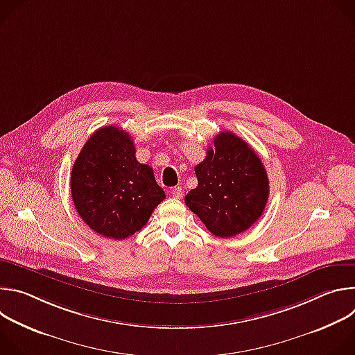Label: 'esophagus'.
Wrapping results in <instances>:
<instances>
[{
	"instance_id": "esophagus-1",
	"label": "esophagus",
	"mask_w": 355,
	"mask_h": 355,
	"mask_svg": "<svg viewBox=\"0 0 355 355\" xmlns=\"http://www.w3.org/2000/svg\"><path fill=\"white\" fill-rule=\"evenodd\" d=\"M171 195H173V198L181 199V198H182V195H184V192H182V188H180V187H174V188L171 189Z\"/></svg>"
}]
</instances>
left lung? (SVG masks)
<instances>
[{"mask_svg": "<svg viewBox=\"0 0 355 355\" xmlns=\"http://www.w3.org/2000/svg\"><path fill=\"white\" fill-rule=\"evenodd\" d=\"M198 187L185 196V205L218 237L245 232L263 215L270 193L267 171L243 139L222 132L205 160L195 167Z\"/></svg>", "mask_w": 355, "mask_h": 355, "instance_id": "1", "label": "left lung"}]
</instances>
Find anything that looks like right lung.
Here are the masks:
<instances>
[{
    "mask_svg": "<svg viewBox=\"0 0 355 355\" xmlns=\"http://www.w3.org/2000/svg\"><path fill=\"white\" fill-rule=\"evenodd\" d=\"M128 132L101 128L81 148L70 188L76 211L98 234L123 240L139 232L166 199L153 168L136 160Z\"/></svg>",
    "mask_w": 355,
    "mask_h": 355,
    "instance_id": "obj_1",
    "label": "right lung"
}]
</instances>
